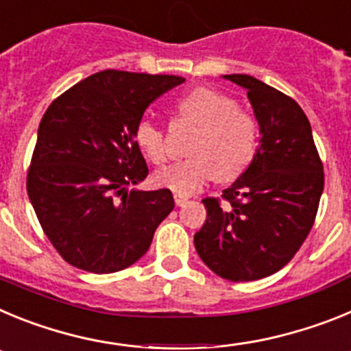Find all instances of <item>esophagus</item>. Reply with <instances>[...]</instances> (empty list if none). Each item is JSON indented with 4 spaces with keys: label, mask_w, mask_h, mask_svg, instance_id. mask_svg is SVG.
Wrapping results in <instances>:
<instances>
[{
    "label": "esophagus",
    "mask_w": 351,
    "mask_h": 351,
    "mask_svg": "<svg viewBox=\"0 0 351 351\" xmlns=\"http://www.w3.org/2000/svg\"><path fill=\"white\" fill-rule=\"evenodd\" d=\"M173 200H176V206H184V204L188 202V197L181 193H176L173 195Z\"/></svg>",
    "instance_id": "esophagus-1"
}]
</instances>
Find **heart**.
<instances>
[{"label":"heart","mask_w":351,"mask_h":351,"mask_svg":"<svg viewBox=\"0 0 351 351\" xmlns=\"http://www.w3.org/2000/svg\"><path fill=\"white\" fill-rule=\"evenodd\" d=\"M176 119L198 126V132L190 144L193 156L156 173L154 179L163 188L188 195L216 178L234 181L255 160L260 138L258 119L239 107L230 95L213 88L193 89L176 105ZM133 137L153 165H165L169 160L165 130L153 121L142 119L135 126Z\"/></svg>","instance_id":"obj_1"}]
</instances>
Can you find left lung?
<instances>
[{
    "label": "left lung",
    "mask_w": 351,
    "mask_h": 351,
    "mask_svg": "<svg viewBox=\"0 0 351 351\" xmlns=\"http://www.w3.org/2000/svg\"><path fill=\"white\" fill-rule=\"evenodd\" d=\"M225 79L247 91L262 138L237 181L219 198L202 200L207 219L195 247L210 271L239 283L267 278L295 256L313 228L325 179L299 104L255 77Z\"/></svg>",
    "instance_id": "8db88e82"
}]
</instances>
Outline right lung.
Listing matches in <instances>:
<instances>
[{"instance_id":"1","label":"right lung","mask_w":351,"mask_h":351,"mask_svg":"<svg viewBox=\"0 0 351 351\" xmlns=\"http://www.w3.org/2000/svg\"><path fill=\"white\" fill-rule=\"evenodd\" d=\"M176 75L98 71L49 105L27 169L26 190L61 258L95 274L123 271L151 246L173 209L172 191H128L149 169L135 126Z\"/></svg>"}]
</instances>
